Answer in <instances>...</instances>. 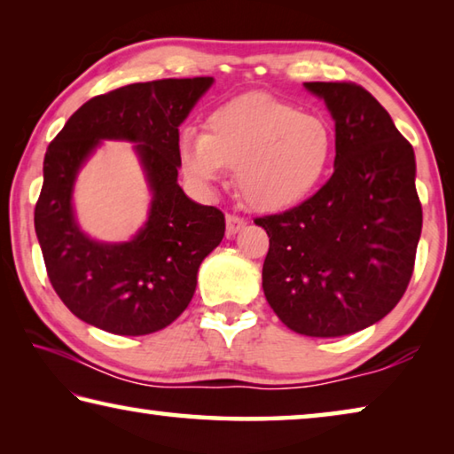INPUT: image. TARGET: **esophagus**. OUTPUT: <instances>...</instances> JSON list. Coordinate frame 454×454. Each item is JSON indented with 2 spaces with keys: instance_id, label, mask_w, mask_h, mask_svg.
<instances>
[{
  "instance_id": "1",
  "label": "esophagus",
  "mask_w": 454,
  "mask_h": 454,
  "mask_svg": "<svg viewBox=\"0 0 454 454\" xmlns=\"http://www.w3.org/2000/svg\"><path fill=\"white\" fill-rule=\"evenodd\" d=\"M244 226H246V218L238 216V214H228L226 216V234L228 236L238 234Z\"/></svg>"
}]
</instances>
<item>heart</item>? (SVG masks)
Returning a JSON list of instances; mask_svg holds the SVG:
<instances>
[{"instance_id":"obj_1","label":"heart","mask_w":454,"mask_h":454,"mask_svg":"<svg viewBox=\"0 0 454 454\" xmlns=\"http://www.w3.org/2000/svg\"><path fill=\"white\" fill-rule=\"evenodd\" d=\"M334 136L317 114L270 94H246L206 116L204 132L184 129L178 160L186 178L212 190L226 168L252 208L280 212L304 202L328 172Z\"/></svg>"}]
</instances>
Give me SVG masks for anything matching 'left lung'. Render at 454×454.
<instances>
[{"instance_id":"8db88e82","label":"left lung","mask_w":454,"mask_h":454,"mask_svg":"<svg viewBox=\"0 0 454 454\" xmlns=\"http://www.w3.org/2000/svg\"><path fill=\"white\" fill-rule=\"evenodd\" d=\"M336 128L334 172L317 194L256 218L270 248L262 288L298 334L333 338L374 325L414 270L422 208L414 150L372 94L352 82H306Z\"/></svg>"}]
</instances>
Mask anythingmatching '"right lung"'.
<instances>
[{
  "mask_svg": "<svg viewBox=\"0 0 454 454\" xmlns=\"http://www.w3.org/2000/svg\"><path fill=\"white\" fill-rule=\"evenodd\" d=\"M212 82L168 78L91 98L45 152L35 234L53 290L88 325L124 336L172 325L194 296L202 260L224 238V214L178 186V128ZM102 139L134 141L153 190L149 222L129 243L91 241L73 216L74 176Z\"/></svg>",
  "mask_w": 454,
  "mask_h": 454,
  "instance_id": "1",
  "label": "right lung"
}]
</instances>
